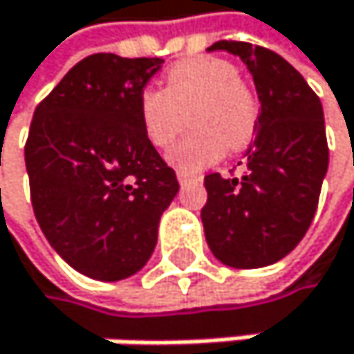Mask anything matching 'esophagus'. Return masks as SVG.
<instances>
[{"instance_id": "1", "label": "esophagus", "mask_w": 354, "mask_h": 354, "mask_svg": "<svg viewBox=\"0 0 354 354\" xmlns=\"http://www.w3.org/2000/svg\"><path fill=\"white\" fill-rule=\"evenodd\" d=\"M178 183L180 185H187V183H197V180H201V176H197V174H187V171H183V169H178Z\"/></svg>"}]
</instances>
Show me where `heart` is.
<instances>
[{
    "label": "heart",
    "mask_w": 354,
    "mask_h": 354,
    "mask_svg": "<svg viewBox=\"0 0 354 354\" xmlns=\"http://www.w3.org/2000/svg\"><path fill=\"white\" fill-rule=\"evenodd\" d=\"M259 97L221 57H193L165 72L163 91L148 86L140 93L138 114L146 140L169 148L185 125L193 129L171 148L169 161L185 171H197L221 161L227 151L246 148L259 127Z\"/></svg>",
    "instance_id": "b5f03b06"
}]
</instances>
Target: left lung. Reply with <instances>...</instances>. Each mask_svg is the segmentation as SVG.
Segmentation results:
<instances>
[{
    "instance_id": "8db88e82",
    "label": "left lung",
    "mask_w": 354,
    "mask_h": 354,
    "mask_svg": "<svg viewBox=\"0 0 354 354\" xmlns=\"http://www.w3.org/2000/svg\"><path fill=\"white\" fill-rule=\"evenodd\" d=\"M208 50L246 63L261 112L254 144L240 161L242 176L203 178L206 242L229 268H266L287 257L315 218L329 165L323 106L295 67L270 48L221 39Z\"/></svg>"
}]
</instances>
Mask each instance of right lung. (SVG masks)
<instances>
[{
	"instance_id": "1",
	"label": "right lung",
	"mask_w": 354,
	"mask_h": 354,
	"mask_svg": "<svg viewBox=\"0 0 354 354\" xmlns=\"http://www.w3.org/2000/svg\"><path fill=\"white\" fill-rule=\"evenodd\" d=\"M161 63L91 55L33 112L25 165L35 218L61 259L95 280H123L146 266L180 189L138 114Z\"/></svg>"
}]
</instances>
